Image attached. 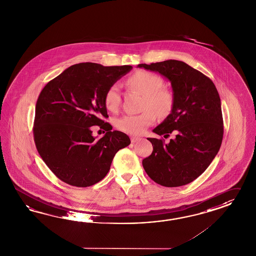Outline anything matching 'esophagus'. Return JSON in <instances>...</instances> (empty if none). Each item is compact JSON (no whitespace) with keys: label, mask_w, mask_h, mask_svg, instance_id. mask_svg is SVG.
Returning <instances> with one entry per match:
<instances>
[{"label":"esophagus","mask_w":256,"mask_h":256,"mask_svg":"<svg viewBox=\"0 0 256 256\" xmlns=\"http://www.w3.org/2000/svg\"><path fill=\"white\" fill-rule=\"evenodd\" d=\"M138 140H140V138L138 137H131V142L134 144V142H137Z\"/></svg>","instance_id":"1"}]
</instances>
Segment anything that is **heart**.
I'll return each instance as SVG.
<instances>
[{
    "label": "heart",
    "instance_id": "1",
    "mask_svg": "<svg viewBox=\"0 0 256 256\" xmlns=\"http://www.w3.org/2000/svg\"><path fill=\"white\" fill-rule=\"evenodd\" d=\"M126 85L144 95L142 108L146 110L138 114H126L120 118L116 120V126L119 130L126 133L142 135L156 122V112L160 116H166L171 111L174 102L173 95L168 88L162 87V78L159 76L145 70H140L131 75L126 80ZM104 102L108 111H118L121 94L118 84H112L106 90Z\"/></svg>",
    "mask_w": 256,
    "mask_h": 256
}]
</instances>
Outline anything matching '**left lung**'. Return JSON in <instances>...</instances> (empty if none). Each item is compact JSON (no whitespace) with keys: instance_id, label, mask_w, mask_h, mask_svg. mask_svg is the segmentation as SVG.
Segmentation results:
<instances>
[{"instance_id":"obj_1","label":"left lung","mask_w":256,"mask_h":256,"mask_svg":"<svg viewBox=\"0 0 256 256\" xmlns=\"http://www.w3.org/2000/svg\"><path fill=\"white\" fill-rule=\"evenodd\" d=\"M138 68L166 76L173 90V107L168 118L154 130L159 136L148 138L154 150L142 160L152 180L164 187L188 184L202 174L218 154L223 140V118L218 92L212 80L186 62L166 60Z\"/></svg>"}]
</instances>
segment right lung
<instances>
[{
  "label": "right lung",
  "mask_w": 256,
  "mask_h": 256,
  "mask_svg": "<svg viewBox=\"0 0 256 256\" xmlns=\"http://www.w3.org/2000/svg\"><path fill=\"white\" fill-rule=\"evenodd\" d=\"M131 69V66L80 62L42 88L36 104L34 142L59 180L75 187L92 186L109 172L116 154L130 144L126 134L112 131L102 118H108L106 90ZM92 125L108 131L100 140L92 136Z\"/></svg>",
  "instance_id": "right-lung-1"
}]
</instances>
